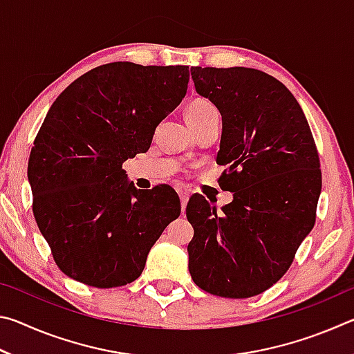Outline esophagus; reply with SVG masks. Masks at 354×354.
Instances as JSON below:
<instances>
[{
  "label": "esophagus",
  "instance_id": "34e87169",
  "mask_svg": "<svg viewBox=\"0 0 354 354\" xmlns=\"http://www.w3.org/2000/svg\"><path fill=\"white\" fill-rule=\"evenodd\" d=\"M178 195H179V200H181V207H183V211L185 209V205H187V201H189V194L185 190H178Z\"/></svg>",
  "mask_w": 354,
  "mask_h": 354
}]
</instances>
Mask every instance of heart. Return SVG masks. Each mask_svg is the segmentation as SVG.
Here are the masks:
<instances>
[{"label": "heart", "mask_w": 354, "mask_h": 354, "mask_svg": "<svg viewBox=\"0 0 354 354\" xmlns=\"http://www.w3.org/2000/svg\"><path fill=\"white\" fill-rule=\"evenodd\" d=\"M215 111V107L207 103L205 100H196L194 103H190L185 109V120H196V118H203L207 113H211Z\"/></svg>", "instance_id": "heart-1"}]
</instances>
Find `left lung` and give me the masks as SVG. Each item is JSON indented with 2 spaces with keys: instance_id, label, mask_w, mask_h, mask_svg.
Returning <instances> with one entry per match:
<instances>
[{
  "instance_id": "1",
  "label": "left lung",
  "mask_w": 354,
  "mask_h": 354,
  "mask_svg": "<svg viewBox=\"0 0 354 354\" xmlns=\"http://www.w3.org/2000/svg\"><path fill=\"white\" fill-rule=\"evenodd\" d=\"M190 75L221 115L220 185L232 201L217 211L205 196L190 198L189 272L212 295H259L314 227L322 171L313 134L289 88L263 71L192 67Z\"/></svg>"
}]
</instances>
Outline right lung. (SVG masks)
Returning a JSON list of instances; mask_svg holds the SVG:
<instances>
[{"mask_svg":"<svg viewBox=\"0 0 354 354\" xmlns=\"http://www.w3.org/2000/svg\"><path fill=\"white\" fill-rule=\"evenodd\" d=\"M187 65H101L48 111L29 156L34 217L57 267L109 289L140 277L156 241L181 214L175 190H139L122 170L187 92Z\"/></svg>","mask_w":354,"mask_h":354,"instance_id":"1","label":"right lung"}]
</instances>
